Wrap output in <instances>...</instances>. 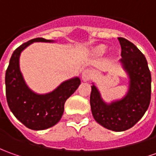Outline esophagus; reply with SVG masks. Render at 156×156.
I'll use <instances>...</instances> for the list:
<instances>
[{
    "mask_svg": "<svg viewBox=\"0 0 156 156\" xmlns=\"http://www.w3.org/2000/svg\"><path fill=\"white\" fill-rule=\"evenodd\" d=\"M93 77V73H92L91 70L86 69L82 73V79L84 82H87L89 80H90Z\"/></svg>",
    "mask_w": 156,
    "mask_h": 156,
    "instance_id": "obj_1",
    "label": "esophagus"
}]
</instances>
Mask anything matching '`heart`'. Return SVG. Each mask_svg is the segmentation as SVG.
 I'll list each match as a JSON object with an SVG mask.
<instances>
[{"label": "heart", "instance_id": "obj_1", "mask_svg": "<svg viewBox=\"0 0 156 156\" xmlns=\"http://www.w3.org/2000/svg\"><path fill=\"white\" fill-rule=\"evenodd\" d=\"M105 52H106V47L104 45H99L94 49V54L96 55H102Z\"/></svg>", "mask_w": 156, "mask_h": 156}]
</instances>
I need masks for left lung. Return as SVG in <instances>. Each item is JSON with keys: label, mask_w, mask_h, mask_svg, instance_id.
I'll list each match as a JSON object with an SVG mask.
<instances>
[{"label": "left lung", "mask_w": 156, "mask_h": 156, "mask_svg": "<svg viewBox=\"0 0 156 156\" xmlns=\"http://www.w3.org/2000/svg\"><path fill=\"white\" fill-rule=\"evenodd\" d=\"M124 69L129 76V90L122 99L106 103L95 85L91 86L90 107L93 117L105 128L114 131L130 129L140 120L151 98V74L143 53L126 38L118 37Z\"/></svg>", "instance_id": "8db88e82"}]
</instances>
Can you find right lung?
Returning <instances> with one entry per match:
<instances>
[{
	"mask_svg": "<svg viewBox=\"0 0 156 156\" xmlns=\"http://www.w3.org/2000/svg\"><path fill=\"white\" fill-rule=\"evenodd\" d=\"M34 42H51L42 37L35 38L17 48L12 55L6 71V96L12 113L25 126L40 131L54 126L60 121L64 112L66 101L76 91L79 78L63 82L55 90L45 95L33 92L26 85L20 69L21 52Z\"/></svg>",
	"mask_w": 156,
	"mask_h": 156,
	"instance_id": "obj_1",
	"label": "right lung"
}]
</instances>
